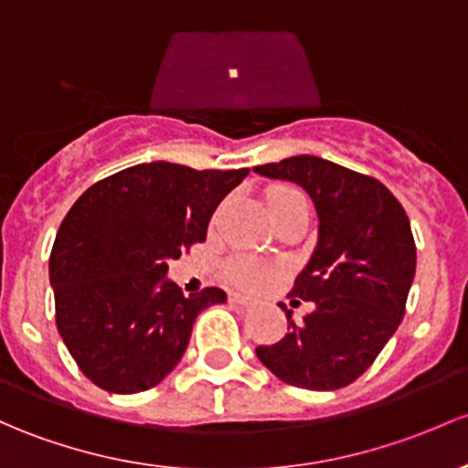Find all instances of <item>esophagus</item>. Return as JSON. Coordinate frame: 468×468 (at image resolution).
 Here are the masks:
<instances>
[{
  "mask_svg": "<svg viewBox=\"0 0 468 468\" xmlns=\"http://www.w3.org/2000/svg\"><path fill=\"white\" fill-rule=\"evenodd\" d=\"M229 303L238 304V307H249V304H253V300H250L249 296H242V293H230Z\"/></svg>",
  "mask_w": 468,
  "mask_h": 468,
  "instance_id": "esophagus-1",
  "label": "esophagus"
}]
</instances>
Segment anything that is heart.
Here are the masks:
<instances>
[{"label":"heart","instance_id":"heart-1","mask_svg":"<svg viewBox=\"0 0 468 468\" xmlns=\"http://www.w3.org/2000/svg\"><path fill=\"white\" fill-rule=\"evenodd\" d=\"M293 197H303L298 190L287 188V186H273V188L267 190V204L269 208L273 206H280L282 201L293 199ZM229 275L233 282L242 284V287H258V284L264 282V278L269 275V269L262 267L255 260H247V258H238L229 264Z\"/></svg>","mask_w":468,"mask_h":468}]
</instances>
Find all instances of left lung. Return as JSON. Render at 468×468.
Returning <instances> with one entry per match:
<instances>
[{"label": "left lung", "instance_id": "1", "mask_svg": "<svg viewBox=\"0 0 468 468\" xmlns=\"http://www.w3.org/2000/svg\"><path fill=\"white\" fill-rule=\"evenodd\" d=\"M253 170L298 184L318 215V244L292 289L314 309L296 323L280 304L289 332L255 354L289 386L336 390L361 377L399 327L417 264L410 221L381 181L321 156Z\"/></svg>", "mask_w": 468, "mask_h": 468}]
</instances>
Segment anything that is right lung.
Wrapping results in <instances>:
<instances>
[{
	"instance_id": "1",
	"label": "right lung",
	"mask_w": 468,
	"mask_h": 468,
	"mask_svg": "<svg viewBox=\"0 0 468 468\" xmlns=\"http://www.w3.org/2000/svg\"><path fill=\"white\" fill-rule=\"evenodd\" d=\"M247 175L152 161L98 181L71 206L48 280L58 332L98 388H154L184 356L195 318L226 303L218 287L184 296L165 275L170 260L204 242L219 201Z\"/></svg>"
}]
</instances>
